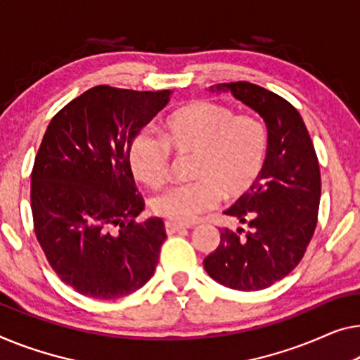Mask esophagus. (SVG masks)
I'll return each mask as SVG.
<instances>
[{"label":"esophagus","instance_id":"34e87169","mask_svg":"<svg viewBox=\"0 0 360 360\" xmlns=\"http://www.w3.org/2000/svg\"><path fill=\"white\" fill-rule=\"evenodd\" d=\"M187 226H184V224H178V223H171V221H166L165 223V229L166 233L168 234H173L176 231H181V229H186Z\"/></svg>","mask_w":360,"mask_h":360}]
</instances>
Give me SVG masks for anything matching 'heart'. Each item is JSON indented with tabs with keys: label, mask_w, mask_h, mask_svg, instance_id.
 Segmentation results:
<instances>
[{
	"label": "heart",
	"mask_w": 360,
	"mask_h": 360,
	"mask_svg": "<svg viewBox=\"0 0 360 360\" xmlns=\"http://www.w3.org/2000/svg\"><path fill=\"white\" fill-rule=\"evenodd\" d=\"M162 136L141 132L129 147L132 174L150 187L168 179L171 150L194 155L191 184L173 186L152 200V210L171 223L195 221L219 202L236 200L255 186L270 150L265 124L255 117L238 116L226 106L194 101L171 112Z\"/></svg>",
	"instance_id": "obj_1"
}]
</instances>
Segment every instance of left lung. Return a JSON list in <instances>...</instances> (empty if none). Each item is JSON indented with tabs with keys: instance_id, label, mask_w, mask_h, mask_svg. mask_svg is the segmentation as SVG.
Instances as JSON below:
<instances>
[{
	"instance_id": "obj_1",
	"label": "left lung",
	"mask_w": 360,
	"mask_h": 360,
	"mask_svg": "<svg viewBox=\"0 0 360 360\" xmlns=\"http://www.w3.org/2000/svg\"><path fill=\"white\" fill-rule=\"evenodd\" d=\"M265 121L270 150L259 181L226 214L248 224L219 229L218 248L203 266L214 281L238 291H260L289 275L307 250L320 205V166L302 117L294 106L259 85L218 84Z\"/></svg>"
}]
</instances>
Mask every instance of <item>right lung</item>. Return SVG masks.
<instances>
[{
    "instance_id": "obj_1",
    "label": "right lung",
    "mask_w": 360,
    "mask_h": 360,
    "mask_svg": "<svg viewBox=\"0 0 360 360\" xmlns=\"http://www.w3.org/2000/svg\"><path fill=\"white\" fill-rule=\"evenodd\" d=\"M169 95L98 85L64 106L43 136L30 186L35 234L61 281L84 296L120 299L153 276L165 224L136 223L143 200L127 155Z\"/></svg>"
}]
</instances>
